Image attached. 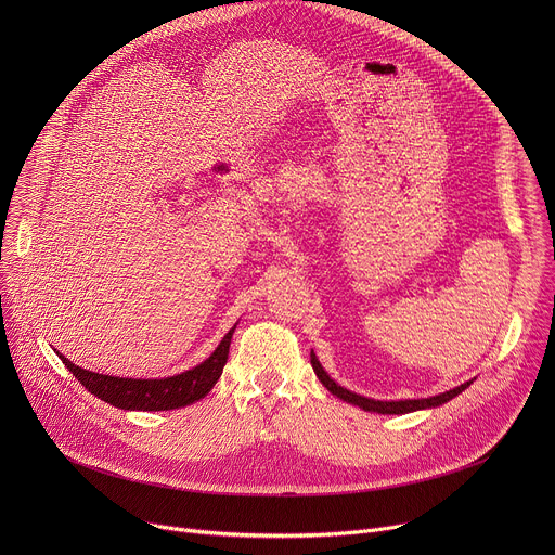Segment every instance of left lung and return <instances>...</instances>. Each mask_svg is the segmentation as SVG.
Here are the masks:
<instances>
[{"label": "left lung", "mask_w": 555, "mask_h": 555, "mask_svg": "<svg viewBox=\"0 0 555 555\" xmlns=\"http://www.w3.org/2000/svg\"><path fill=\"white\" fill-rule=\"evenodd\" d=\"M311 366H313V373L315 377H319L323 382V386L336 395V398H340L343 402L347 404H353L366 413H379V415H404V413H415V411H424V409H437L446 402H450L452 398H456L459 392H463L474 379L469 382H463L461 386H454L446 392H439V395H433V398H422V400H398V402H384V400H373V398H364V395H358L345 386H340L336 379L330 377V373L323 369V364L319 362V358H315V353L311 351Z\"/></svg>", "instance_id": "8db88e82"}]
</instances>
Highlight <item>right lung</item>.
<instances>
[{"label":"right lung","mask_w":555,"mask_h":555,"mask_svg":"<svg viewBox=\"0 0 555 555\" xmlns=\"http://www.w3.org/2000/svg\"><path fill=\"white\" fill-rule=\"evenodd\" d=\"M236 325L221 338L217 349L197 366L171 375V377H155V379H142V377H116V375H103L88 369H81L72 364L65 356L56 351V356L63 360L67 371L81 382L99 400L122 409V411H173L189 406L193 402H199L210 392V388L221 377V371L228 360L230 340Z\"/></svg>","instance_id":"add662e5"}]
</instances>
